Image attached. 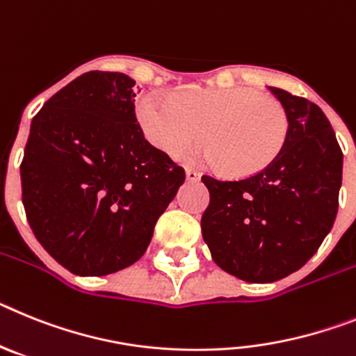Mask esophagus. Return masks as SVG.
Segmentation results:
<instances>
[{
  "label": "esophagus",
  "instance_id": "34e87169",
  "mask_svg": "<svg viewBox=\"0 0 356 356\" xmlns=\"http://www.w3.org/2000/svg\"><path fill=\"white\" fill-rule=\"evenodd\" d=\"M199 179H200V174H199V172H197V170L186 168V181L195 182V181H199Z\"/></svg>",
  "mask_w": 356,
  "mask_h": 356
}]
</instances>
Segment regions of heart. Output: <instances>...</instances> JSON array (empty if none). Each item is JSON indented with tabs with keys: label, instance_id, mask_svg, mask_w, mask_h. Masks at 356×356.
<instances>
[{
	"label": "heart",
	"instance_id": "1",
	"mask_svg": "<svg viewBox=\"0 0 356 356\" xmlns=\"http://www.w3.org/2000/svg\"><path fill=\"white\" fill-rule=\"evenodd\" d=\"M138 120L148 141L172 157L200 143L204 132L206 159L233 177L264 172L290 134L285 105L252 88L190 89L174 98L147 92Z\"/></svg>",
	"mask_w": 356,
	"mask_h": 356
}]
</instances>
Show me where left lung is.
Instances as JSON below:
<instances>
[{"instance_id":"obj_1","label":"left lung","mask_w":356,"mask_h":356,"mask_svg":"<svg viewBox=\"0 0 356 356\" xmlns=\"http://www.w3.org/2000/svg\"><path fill=\"white\" fill-rule=\"evenodd\" d=\"M268 89L290 118L277 159L236 181L202 175L204 242L222 270L249 283L277 281L307 264L332 231L342 184L341 145L319 105Z\"/></svg>"}]
</instances>
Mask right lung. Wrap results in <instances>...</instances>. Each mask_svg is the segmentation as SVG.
Instances as JSON below:
<instances>
[{
	"mask_svg": "<svg viewBox=\"0 0 356 356\" xmlns=\"http://www.w3.org/2000/svg\"><path fill=\"white\" fill-rule=\"evenodd\" d=\"M125 73L89 71L33 116L21 161L23 206L48 254L79 276L141 258L186 174L145 140Z\"/></svg>",
	"mask_w": 356,
	"mask_h": 356,
	"instance_id": "add662e5",
	"label": "right lung"
}]
</instances>
